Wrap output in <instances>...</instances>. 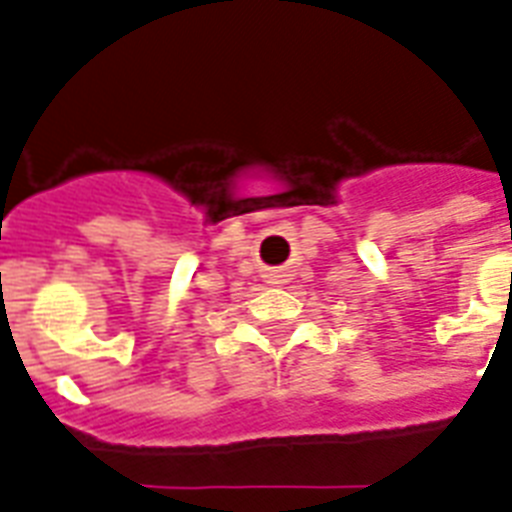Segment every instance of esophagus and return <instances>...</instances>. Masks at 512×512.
Here are the masks:
<instances>
[{"mask_svg":"<svg viewBox=\"0 0 512 512\" xmlns=\"http://www.w3.org/2000/svg\"><path fill=\"white\" fill-rule=\"evenodd\" d=\"M268 284H276V286L286 284V273H281V270H273V273L268 276Z\"/></svg>","mask_w":512,"mask_h":512,"instance_id":"34e87169","label":"esophagus"}]
</instances>
